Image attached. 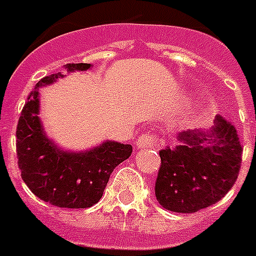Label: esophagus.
<instances>
[{
    "mask_svg": "<svg viewBox=\"0 0 256 256\" xmlns=\"http://www.w3.org/2000/svg\"><path fill=\"white\" fill-rule=\"evenodd\" d=\"M156 142V134L154 132H144L136 140V146L140 148H152Z\"/></svg>",
    "mask_w": 256,
    "mask_h": 256,
    "instance_id": "1",
    "label": "esophagus"
}]
</instances>
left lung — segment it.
Instances as JSON below:
<instances>
[{
  "label": "left lung",
  "mask_w": 256,
  "mask_h": 256,
  "mask_svg": "<svg viewBox=\"0 0 256 256\" xmlns=\"http://www.w3.org/2000/svg\"><path fill=\"white\" fill-rule=\"evenodd\" d=\"M182 144L160 152L156 196L160 206L191 214L219 202L234 186L243 148L230 120L216 116L210 132H182Z\"/></svg>",
  "instance_id": "obj_1"
}]
</instances>
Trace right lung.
I'll use <instances>...</instances> for the list:
<instances>
[{"instance_id": "add662e5", "label": "right lung", "mask_w": 256, "mask_h": 256, "mask_svg": "<svg viewBox=\"0 0 256 256\" xmlns=\"http://www.w3.org/2000/svg\"><path fill=\"white\" fill-rule=\"evenodd\" d=\"M90 64H68L66 69L88 70ZM61 73L42 78L24 104L16 132L21 178L34 195L66 208H88L100 199L112 170L132 156V144L104 142L85 152H65L42 132L38 118V86L49 85Z\"/></svg>"}]
</instances>
